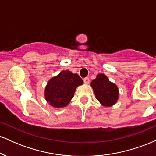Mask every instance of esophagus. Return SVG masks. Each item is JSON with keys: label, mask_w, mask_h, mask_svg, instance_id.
<instances>
[{"label": "esophagus", "mask_w": 156, "mask_h": 156, "mask_svg": "<svg viewBox=\"0 0 156 156\" xmlns=\"http://www.w3.org/2000/svg\"><path fill=\"white\" fill-rule=\"evenodd\" d=\"M89 81H90V80H89V78H83V82H84V83H85L86 84H89Z\"/></svg>", "instance_id": "esophagus-1"}]
</instances>
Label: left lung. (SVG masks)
Wrapping results in <instances>:
<instances>
[{
    "mask_svg": "<svg viewBox=\"0 0 156 156\" xmlns=\"http://www.w3.org/2000/svg\"><path fill=\"white\" fill-rule=\"evenodd\" d=\"M91 87L100 103L104 107L114 105L119 99V89L115 83L108 80L105 75H97L95 79L91 82Z\"/></svg>",
    "mask_w": 156,
    "mask_h": 156,
    "instance_id": "obj_1",
    "label": "left lung"
}]
</instances>
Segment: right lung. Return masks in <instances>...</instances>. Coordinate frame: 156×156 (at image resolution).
<instances>
[{
    "label": "right lung",
    "instance_id": "add662e5",
    "mask_svg": "<svg viewBox=\"0 0 156 156\" xmlns=\"http://www.w3.org/2000/svg\"><path fill=\"white\" fill-rule=\"evenodd\" d=\"M83 83V80L77 73L62 70L48 80L44 88V98L53 108H64L71 101L77 87Z\"/></svg>",
    "mask_w": 156,
    "mask_h": 156
}]
</instances>
